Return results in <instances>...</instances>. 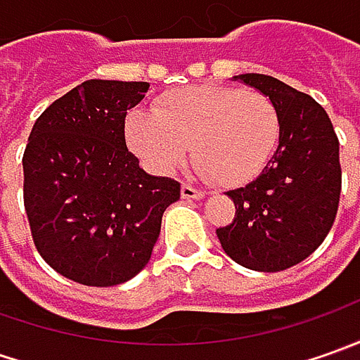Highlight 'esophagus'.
Returning <instances> with one entry per match:
<instances>
[{
	"mask_svg": "<svg viewBox=\"0 0 360 360\" xmlns=\"http://www.w3.org/2000/svg\"><path fill=\"white\" fill-rule=\"evenodd\" d=\"M180 194H182V198H188V200H200V198H204V192L198 190V188L190 186V184H182Z\"/></svg>",
	"mask_w": 360,
	"mask_h": 360,
	"instance_id": "obj_1",
	"label": "esophagus"
}]
</instances>
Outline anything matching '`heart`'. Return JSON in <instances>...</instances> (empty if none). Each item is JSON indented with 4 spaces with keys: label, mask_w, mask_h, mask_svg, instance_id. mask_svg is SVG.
<instances>
[{
    "label": "heart",
    "mask_w": 360,
    "mask_h": 360,
    "mask_svg": "<svg viewBox=\"0 0 360 360\" xmlns=\"http://www.w3.org/2000/svg\"><path fill=\"white\" fill-rule=\"evenodd\" d=\"M131 150L154 172H168L186 158L224 186L260 172L283 134L276 104L262 91L198 86L166 94L156 112L136 110L126 124Z\"/></svg>",
    "instance_id": "obj_1"
}]
</instances>
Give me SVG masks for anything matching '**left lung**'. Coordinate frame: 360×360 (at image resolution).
Wrapping results in <instances>:
<instances>
[{
	"label": "left lung",
	"instance_id": "1",
	"mask_svg": "<svg viewBox=\"0 0 360 360\" xmlns=\"http://www.w3.org/2000/svg\"><path fill=\"white\" fill-rule=\"evenodd\" d=\"M266 94L283 120L281 142L260 176L226 192L234 220L216 230L240 266L278 272L311 256L333 229L340 198L339 138L309 94L264 74L234 76Z\"/></svg>",
	"mask_w": 360,
	"mask_h": 360
}]
</instances>
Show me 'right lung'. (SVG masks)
<instances>
[{"label": "right lung", "mask_w": 360, "mask_h": 360, "mask_svg": "<svg viewBox=\"0 0 360 360\" xmlns=\"http://www.w3.org/2000/svg\"><path fill=\"white\" fill-rule=\"evenodd\" d=\"M148 82L88 79L46 108L23 152V206L32 238L56 272L114 286L144 269L164 210L180 198L172 178L150 176L126 146V114Z\"/></svg>", "instance_id": "right-lung-1"}]
</instances>
